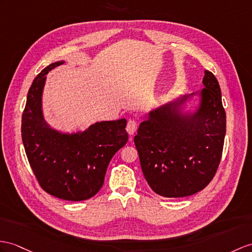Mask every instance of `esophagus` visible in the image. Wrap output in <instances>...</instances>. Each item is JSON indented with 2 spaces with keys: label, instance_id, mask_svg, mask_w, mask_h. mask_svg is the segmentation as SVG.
I'll use <instances>...</instances> for the list:
<instances>
[{
  "label": "esophagus",
  "instance_id": "1",
  "mask_svg": "<svg viewBox=\"0 0 252 252\" xmlns=\"http://www.w3.org/2000/svg\"><path fill=\"white\" fill-rule=\"evenodd\" d=\"M137 126H138V124H137L136 121L129 120V121H128V123H127V126H126L127 132L129 133V134H133L134 132H136V130H137Z\"/></svg>",
  "mask_w": 252,
  "mask_h": 252
}]
</instances>
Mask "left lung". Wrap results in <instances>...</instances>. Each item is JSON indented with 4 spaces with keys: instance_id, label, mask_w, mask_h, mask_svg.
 <instances>
[{
    "instance_id": "1",
    "label": "left lung",
    "mask_w": 252,
    "mask_h": 252,
    "mask_svg": "<svg viewBox=\"0 0 252 252\" xmlns=\"http://www.w3.org/2000/svg\"><path fill=\"white\" fill-rule=\"evenodd\" d=\"M201 102L194 113H183L190 96L150 112L139 126L134 144L150 187L165 198L199 192L214 179L221 160L225 111L219 83L204 71Z\"/></svg>"
}]
</instances>
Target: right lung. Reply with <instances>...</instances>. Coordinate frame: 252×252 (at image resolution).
Here are the masks:
<instances>
[{"label":"right lung","instance_id":"1","mask_svg":"<svg viewBox=\"0 0 252 252\" xmlns=\"http://www.w3.org/2000/svg\"><path fill=\"white\" fill-rule=\"evenodd\" d=\"M63 63L50 64L34 79L22 114L21 136L40 187L55 198L83 201L99 191L110 160L127 143V121L95 123L71 134L51 129L42 116L41 94L47 73Z\"/></svg>","mask_w":252,"mask_h":252}]
</instances>
